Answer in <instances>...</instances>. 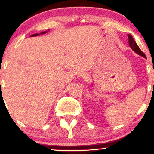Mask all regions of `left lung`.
Returning a JSON list of instances; mask_svg holds the SVG:
<instances>
[{"mask_svg":"<svg viewBox=\"0 0 154 154\" xmlns=\"http://www.w3.org/2000/svg\"><path fill=\"white\" fill-rule=\"evenodd\" d=\"M128 35V42H129V45H130V46L131 48L132 49V51H135L136 54H137L140 56H143V57H144L145 59H146V55H145L142 52V51L140 49V48L138 47V45H137V43H136V42L135 41V40H134L133 38H132V35Z\"/></svg>","mask_w":154,"mask_h":154,"instance_id":"left-lung-1","label":"left lung"}]
</instances>
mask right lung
<instances>
[{
    "label": "right lung",
    "mask_w": 154,
    "mask_h": 154,
    "mask_svg": "<svg viewBox=\"0 0 154 154\" xmlns=\"http://www.w3.org/2000/svg\"><path fill=\"white\" fill-rule=\"evenodd\" d=\"M49 31V29L48 31H44V32H40V34H34V35H31V37H35V36H38V35H44V34H45V33L46 32H48Z\"/></svg>",
    "instance_id": "right-lung-1"
}]
</instances>
